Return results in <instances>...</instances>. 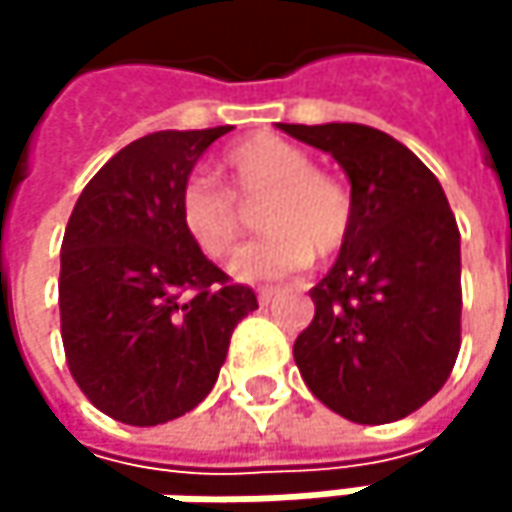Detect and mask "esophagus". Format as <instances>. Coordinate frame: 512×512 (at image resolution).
Returning a JSON list of instances; mask_svg holds the SVG:
<instances>
[{"instance_id":"1","label":"esophagus","mask_w":512,"mask_h":512,"mask_svg":"<svg viewBox=\"0 0 512 512\" xmlns=\"http://www.w3.org/2000/svg\"><path fill=\"white\" fill-rule=\"evenodd\" d=\"M272 299H275V290H272V287H260V290H257V302H260V305H269Z\"/></svg>"}]
</instances>
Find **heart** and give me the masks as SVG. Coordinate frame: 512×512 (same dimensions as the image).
<instances>
[{
  "instance_id": "1",
  "label": "heart",
  "mask_w": 512,
  "mask_h": 512,
  "mask_svg": "<svg viewBox=\"0 0 512 512\" xmlns=\"http://www.w3.org/2000/svg\"><path fill=\"white\" fill-rule=\"evenodd\" d=\"M228 192L207 174H189L177 192V219L192 246L210 260L228 257L243 231V207H255L263 240L246 246L231 260L240 281H278L311 263L332 257L350 234L353 198L329 174L317 171L302 148L255 136L222 156Z\"/></svg>"
}]
</instances>
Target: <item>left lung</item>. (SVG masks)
<instances>
[{"mask_svg": "<svg viewBox=\"0 0 512 512\" xmlns=\"http://www.w3.org/2000/svg\"><path fill=\"white\" fill-rule=\"evenodd\" d=\"M338 159L353 225L329 275L311 287L314 320L293 358L311 394L356 424L421 409L460 353V228L436 174L364 124H278Z\"/></svg>", "mask_w": 512, "mask_h": 512, "instance_id": "1", "label": "left lung"}]
</instances>
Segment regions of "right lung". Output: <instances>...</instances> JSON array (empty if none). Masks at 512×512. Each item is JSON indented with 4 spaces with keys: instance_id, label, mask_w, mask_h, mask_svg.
I'll return each mask as SVG.
<instances>
[{
    "instance_id": "obj_1",
    "label": "right lung",
    "mask_w": 512,
    "mask_h": 512,
    "mask_svg": "<svg viewBox=\"0 0 512 512\" xmlns=\"http://www.w3.org/2000/svg\"><path fill=\"white\" fill-rule=\"evenodd\" d=\"M225 133L136 139L70 213L58 275L64 358L82 394L121 424L156 427L195 409L257 308L255 290L201 255L177 219L183 180Z\"/></svg>"
}]
</instances>
